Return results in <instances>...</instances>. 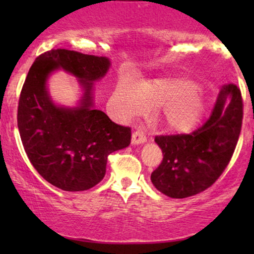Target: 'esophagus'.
<instances>
[{"mask_svg":"<svg viewBox=\"0 0 254 254\" xmlns=\"http://www.w3.org/2000/svg\"><path fill=\"white\" fill-rule=\"evenodd\" d=\"M145 141H147V136H145V133L143 132V131L139 130V129L133 131L132 138H131L132 144H141V143H144Z\"/></svg>","mask_w":254,"mask_h":254,"instance_id":"esophagus-1","label":"esophagus"}]
</instances>
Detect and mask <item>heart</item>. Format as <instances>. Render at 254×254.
<instances>
[{
    "label": "heart",
    "mask_w": 254,
    "mask_h": 254,
    "mask_svg": "<svg viewBox=\"0 0 254 254\" xmlns=\"http://www.w3.org/2000/svg\"><path fill=\"white\" fill-rule=\"evenodd\" d=\"M113 101L125 118L141 115L147 106L159 107L157 121L173 132L190 131L199 121L203 110L199 87L184 78H164L143 82L139 87L130 81H122L115 90Z\"/></svg>",
    "instance_id": "b5f03b06"
}]
</instances>
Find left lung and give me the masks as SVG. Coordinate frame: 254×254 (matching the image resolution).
Returning a JSON list of instances; mask_svg holds the SVG:
<instances>
[{"label":"left lung","mask_w":254,"mask_h":254,"mask_svg":"<svg viewBox=\"0 0 254 254\" xmlns=\"http://www.w3.org/2000/svg\"><path fill=\"white\" fill-rule=\"evenodd\" d=\"M243 118L240 88L234 83L223 84L202 127L190 133L155 137L164 159L151 173L153 185L171 198L191 197L210 188L232 159Z\"/></svg>","instance_id":"1"}]
</instances>
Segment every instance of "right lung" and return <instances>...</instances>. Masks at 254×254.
I'll return each instance as SVG.
<instances>
[{
	"label": "right lung",
	"instance_id": "add662e5",
	"mask_svg": "<svg viewBox=\"0 0 254 254\" xmlns=\"http://www.w3.org/2000/svg\"><path fill=\"white\" fill-rule=\"evenodd\" d=\"M109 66L106 57L52 49L36 58L22 86L17 127L24 149L38 173L63 191L97 185L106 173L110 154L130 144L129 127L92 109L93 81L103 77ZM58 67L75 74L86 89L78 109L57 108L50 100L45 83Z\"/></svg>",
	"mask_w": 254,
	"mask_h": 254
}]
</instances>
